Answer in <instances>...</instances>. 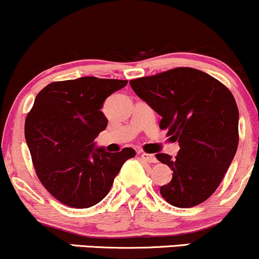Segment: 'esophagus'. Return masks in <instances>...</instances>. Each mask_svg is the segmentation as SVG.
I'll use <instances>...</instances> for the list:
<instances>
[{"instance_id": "34e87169", "label": "esophagus", "mask_w": 259, "mask_h": 259, "mask_svg": "<svg viewBox=\"0 0 259 259\" xmlns=\"http://www.w3.org/2000/svg\"><path fill=\"white\" fill-rule=\"evenodd\" d=\"M141 158L144 160H146V162H148V163H157V158L153 156V154L142 152L141 153Z\"/></svg>"}]
</instances>
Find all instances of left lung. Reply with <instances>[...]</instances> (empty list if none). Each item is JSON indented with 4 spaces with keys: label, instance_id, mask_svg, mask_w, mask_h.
<instances>
[{
    "label": "left lung",
    "instance_id": "left-lung-1",
    "mask_svg": "<svg viewBox=\"0 0 259 259\" xmlns=\"http://www.w3.org/2000/svg\"><path fill=\"white\" fill-rule=\"evenodd\" d=\"M133 90L162 117L159 127L179 142L177 157L156 158L173 170L160 186L171 206L195 207L209 198L227 173L239 145V109L230 90L189 67L130 80Z\"/></svg>",
    "mask_w": 259,
    "mask_h": 259
}]
</instances>
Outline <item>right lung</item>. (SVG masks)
Here are the masks:
<instances>
[{"instance_id": "right-lung-1", "label": "right lung", "mask_w": 259, "mask_h": 259, "mask_svg": "<svg viewBox=\"0 0 259 259\" xmlns=\"http://www.w3.org/2000/svg\"><path fill=\"white\" fill-rule=\"evenodd\" d=\"M126 84L96 76L51 82L38 92L26 115L25 140L38 180L65 206L99 203L124 162L135 157L130 147L114 153L94 148L108 123L101 112L103 102Z\"/></svg>"}]
</instances>
